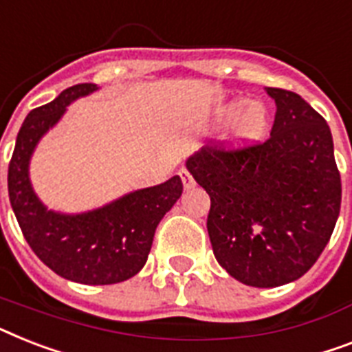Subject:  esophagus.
Returning <instances> with one entry per match:
<instances>
[{
  "label": "esophagus",
  "instance_id": "34e87169",
  "mask_svg": "<svg viewBox=\"0 0 352 352\" xmlns=\"http://www.w3.org/2000/svg\"><path fill=\"white\" fill-rule=\"evenodd\" d=\"M179 175H181L182 179V184H184L186 190H191L193 186H195V181H193V177H191V173L186 168H182L181 171H179Z\"/></svg>",
  "mask_w": 352,
  "mask_h": 352
}]
</instances>
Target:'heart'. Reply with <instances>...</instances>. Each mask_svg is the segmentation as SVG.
<instances>
[{"label":"heart","instance_id":"b5f03b06","mask_svg":"<svg viewBox=\"0 0 352 352\" xmlns=\"http://www.w3.org/2000/svg\"><path fill=\"white\" fill-rule=\"evenodd\" d=\"M236 115L239 117L236 118L235 128H233V135L236 141L248 144L264 137L270 126V113L262 102H248L244 97H235L222 104L217 117L221 122H230Z\"/></svg>","mask_w":352,"mask_h":352}]
</instances>
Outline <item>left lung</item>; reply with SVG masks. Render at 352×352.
<instances>
[{
    "mask_svg": "<svg viewBox=\"0 0 352 352\" xmlns=\"http://www.w3.org/2000/svg\"><path fill=\"white\" fill-rule=\"evenodd\" d=\"M276 102L270 139L208 144L186 162L211 199L208 233L217 262L253 287H276L313 267L340 215L342 181L327 122L298 94Z\"/></svg>",
    "mask_w": 352,
    "mask_h": 352,
    "instance_id": "8db88e82",
    "label": "left lung"
}]
</instances>
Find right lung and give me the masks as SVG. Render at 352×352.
I'll return each mask as SVG.
<instances>
[{"mask_svg": "<svg viewBox=\"0 0 352 352\" xmlns=\"http://www.w3.org/2000/svg\"><path fill=\"white\" fill-rule=\"evenodd\" d=\"M96 90L92 82L76 85L28 113L8 164V199L25 241L43 264L72 282L108 285L131 278L146 264L157 226L179 201L182 181L171 177L81 215L47 210L28 179L34 148L70 102Z\"/></svg>", "mask_w": 352, "mask_h": 352, "instance_id": "obj_1", "label": "right lung"}]
</instances>
